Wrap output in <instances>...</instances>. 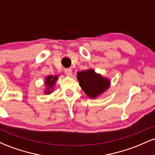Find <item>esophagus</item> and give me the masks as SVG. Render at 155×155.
Here are the masks:
<instances>
[{
    "mask_svg": "<svg viewBox=\"0 0 155 155\" xmlns=\"http://www.w3.org/2000/svg\"><path fill=\"white\" fill-rule=\"evenodd\" d=\"M64 72H65V75L68 76H71L72 75V70L71 68H65V70H64Z\"/></svg>",
    "mask_w": 155,
    "mask_h": 155,
    "instance_id": "obj_1",
    "label": "esophagus"
}]
</instances>
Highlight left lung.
Segmentation results:
<instances>
[{
    "instance_id": "left-lung-1",
    "label": "left lung",
    "mask_w": 155,
    "mask_h": 155,
    "mask_svg": "<svg viewBox=\"0 0 155 155\" xmlns=\"http://www.w3.org/2000/svg\"><path fill=\"white\" fill-rule=\"evenodd\" d=\"M77 79L80 87L91 98H95L102 94L110 85V81L108 79L96 74L92 69L78 72Z\"/></svg>"
}]
</instances>
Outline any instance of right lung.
Wrapping results in <instances>:
<instances>
[{"label": "right lung", "instance_id": "right-lung-1", "mask_svg": "<svg viewBox=\"0 0 155 155\" xmlns=\"http://www.w3.org/2000/svg\"><path fill=\"white\" fill-rule=\"evenodd\" d=\"M58 79V76H49L47 77V79L45 81V84L47 85V91L46 94H50L51 90H53V86H54L55 81Z\"/></svg>", "mask_w": 155, "mask_h": 155}]
</instances>
